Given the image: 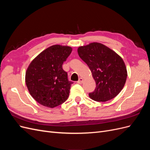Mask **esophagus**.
<instances>
[{
  "label": "esophagus",
  "mask_w": 150,
  "mask_h": 150,
  "mask_svg": "<svg viewBox=\"0 0 150 150\" xmlns=\"http://www.w3.org/2000/svg\"><path fill=\"white\" fill-rule=\"evenodd\" d=\"M83 81H84L83 79L82 78H80L79 79L78 81H77V83H78V84H82V83H83Z\"/></svg>",
  "instance_id": "esophagus-1"
}]
</instances>
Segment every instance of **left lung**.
I'll return each instance as SVG.
<instances>
[{
    "label": "left lung",
    "mask_w": 150,
    "mask_h": 150,
    "mask_svg": "<svg viewBox=\"0 0 150 150\" xmlns=\"http://www.w3.org/2000/svg\"><path fill=\"white\" fill-rule=\"evenodd\" d=\"M80 58L88 66L96 87L89 93L93 100L105 102L115 98L123 88L127 71L122 58L104 45L93 42L78 49Z\"/></svg>",
    "instance_id": "1"
}]
</instances>
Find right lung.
<instances>
[{
  "instance_id": "1",
  "label": "right lung",
  "mask_w": 150,
  "mask_h": 150,
  "mask_svg": "<svg viewBox=\"0 0 150 150\" xmlns=\"http://www.w3.org/2000/svg\"><path fill=\"white\" fill-rule=\"evenodd\" d=\"M72 48L54 45L44 50L31 62L25 73V83L30 95L42 106L54 108L69 97L71 84L62 64Z\"/></svg>"
}]
</instances>
